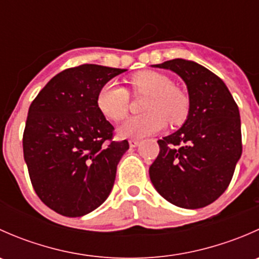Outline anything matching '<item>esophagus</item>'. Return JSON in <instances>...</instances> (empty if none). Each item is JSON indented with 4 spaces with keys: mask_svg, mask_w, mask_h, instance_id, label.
<instances>
[{
    "mask_svg": "<svg viewBox=\"0 0 259 259\" xmlns=\"http://www.w3.org/2000/svg\"><path fill=\"white\" fill-rule=\"evenodd\" d=\"M129 145H130V148H137V146L139 145V140L130 139L129 140Z\"/></svg>",
    "mask_w": 259,
    "mask_h": 259,
    "instance_id": "obj_1",
    "label": "esophagus"
}]
</instances>
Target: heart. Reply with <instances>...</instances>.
Returning <instances> with one entry per match:
<instances>
[{
  "instance_id": "heart-1",
  "label": "heart",
  "mask_w": 259,
  "mask_h": 259,
  "mask_svg": "<svg viewBox=\"0 0 259 259\" xmlns=\"http://www.w3.org/2000/svg\"><path fill=\"white\" fill-rule=\"evenodd\" d=\"M129 82L134 95H146L143 105L145 114L127 119L117 130L121 138L149 137L164 129L166 119L178 125L189 115V98L166 75L145 70L133 75ZM96 105L106 119L121 121L129 111V94L117 82L109 81L99 91Z\"/></svg>"
}]
</instances>
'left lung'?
I'll list each match as a JSON object with an SVG mask.
<instances>
[{"label": "left lung", "instance_id": "8db88e82", "mask_svg": "<svg viewBox=\"0 0 259 259\" xmlns=\"http://www.w3.org/2000/svg\"><path fill=\"white\" fill-rule=\"evenodd\" d=\"M154 66L184 80L190 110L178 132L158 140L150 180L171 204L203 208L228 188L242 155L238 106L222 79L197 62L174 59Z\"/></svg>", "mask_w": 259, "mask_h": 259}]
</instances>
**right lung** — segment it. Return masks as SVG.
<instances>
[{
    "label": "right lung",
    "instance_id": "right-lung-1",
    "mask_svg": "<svg viewBox=\"0 0 259 259\" xmlns=\"http://www.w3.org/2000/svg\"><path fill=\"white\" fill-rule=\"evenodd\" d=\"M125 69L83 64L46 83L28 109L23 158L44 204L65 217H81L110 194L127 140L96 105L100 89Z\"/></svg>",
    "mask_w": 259,
    "mask_h": 259
}]
</instances>
